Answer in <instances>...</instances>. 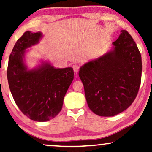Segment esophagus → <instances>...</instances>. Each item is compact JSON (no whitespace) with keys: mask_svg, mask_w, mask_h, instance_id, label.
I'll return each mask as SVG.
<instances>
[{"mask_svg":"<svg viewBox=\"0 0 152 152\" xmlns=\"http://www.w3.org/2000/svg\"><path fill=\"white\" fill-rule=\"evenodd\" d=\"M73 67V69H74V73H75V74L78 73V72L79 71V68H80V67H79V65L75 64V65H73V67Z\"/></svg>","mask_w":152,"mask_h":152,"instance_id":"esophagus-1","label":"esophagus"}]
</instances>
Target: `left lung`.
I'll use <instances>...</instances> for the list:
<instances>
[{"label": "left lung", "mask_w": 152, "mask_h": 152, "mask_svg": "<svg viewBox=\"0 0 152 152\" xmlns=\"http://www.w3.org/2000/svg\"><path fill=\"white\" fill-rule=\"evenodd\" d=\"M112 50L81 66L78 75L89 107L100 116H114L132 104L139 90L141 55L131 35L121 30Z\"/></svg>", "instance_id": "obj_1"}]
</instances>
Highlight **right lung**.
<instances>
[{
	"mask_svg": "<svg viewBox=\"0 0 152 152\" xmlns=\"http://www.w3.org/2000/svg\"><path fill=\"white\" fill-rule=\"evenodd\" d=\"M40 31H27L17 40L9 58L7 80L17 106L25 116L38 122L50 121L61 112L63 99L74 79L72 67L56 68L48 61L28 69L27 49L39 42Z\"/></svg>",
	"mask_w": 152,
	"mask_h": 152,
	"instance_id": "add662e5",
	"label": "right lung"
}]
</instances>
